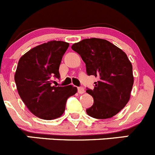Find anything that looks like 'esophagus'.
I'll return each instance as SVG.
<instances>
[{
	"label": "esophagus",
	"instance_id": "obj_1",
	"mask_svg": "<svg viewBox=\"0 0 155 155\" xmlns=\"http://www.w3.org/2000/svg\"><path fill=\"white\" fill-rule=\"evenodd\" d=\"M78 92L79 94H84V89L82 87H78Z\"/></svg>",
	"mask_w": 155,
	"mask_h": 155
}]
</instances>
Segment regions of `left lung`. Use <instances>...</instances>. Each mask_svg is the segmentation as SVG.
<instances>
[{"label":"left lung","mask_w":155,"mask_h":155,"mask_svg":"<svg viewBox=\"0 0 155 155\" xmlns=\"http://www.w3.org/2000/svg\"><path fill=\"white\" fill-rule=\"evenodd\" d=\"M86 64L87 74L97 77L94 90L87 93L94 98L88 116L111 118L123 110L130 99L134 83L132 65L126 53L106 39H85L72 45Z\"/></svg>","instance_id":"8db88e82"}]
</instances>
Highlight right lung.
I'll return each mask as SVG.
<instances>
[{
	"label": "right lung",
	"instance_id": "right-lung-1",
	"mask_svg": "<svg viewBox=\"0 0 155 155\" xmlns=\"http://www.w3.org/2000/svg\"><path fill=\"white\" fill-rule=\"evenodd\" d=\"M69 44L50 41L32 48L20 58L14 80L20 98L29 111L40 119L60 117L66 101L78 91L76 87L51 85V78H59V66Z\"/></svg>",
	"mask_w": 155,
	"mask_h": 155
}]
</instances>
